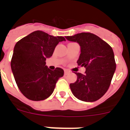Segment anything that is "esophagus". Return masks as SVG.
<instances>
[{
    "instance_id": "1",
    "label": "esophagus",
    "mask_w": 130,
    "mask_h": 130,
    "mask_svg": "<svg viewBox=\"0 0 130 130\" xmlns=\"http://www.w3.org/2000/svg\"><path fill=\"white\" fill-rule=\"evenodd\" d=\"M70 73V72L68 70H64V75H68V74H69V73Z\"/></svg>"
}]
</instances>
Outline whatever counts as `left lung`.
<instances>
[{
	"label": "left lung",
	"instance_id": "1",
	"mask_svg": "<svg viewBox=\"0 0 130 130\" xmlns=\"http://www.w3.org/2000/svg\"><path fill=\"white\" fill-rule=\"evenodd\" d=\"M66 38L79 43L81 54L77 62L86 68L85 74L75 73L77 81L70 85L73 94L84 102L99 100L107 91L116 70L112 47L90 32L79 33Z\"/></svg>",
	"mask_w": 130,
	"mask_h": 130
}]
</instances>
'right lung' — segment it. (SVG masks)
I'll list each match as a JSON object with an SVG mask.
<instances>
[{
  "label": "right lung",
  "mask_w": 130,
  "mask_h": 130,
  "mask_svg": "<svg viewBox=\"0 0 130 130\" xmlns=\"http://www.w3.org/2000/svg\"><path fill=\"white\" fill-rule=\"evenodd\" d=\"M62 36H53L43 31L30 33L16 43L11 60V68L16 84L23 94L32 101L46 99L52 94L64 70H51L45 60L53 55Z\"/></svg>",
  "instance_id": "right-lung-1"
}]
</instances>
